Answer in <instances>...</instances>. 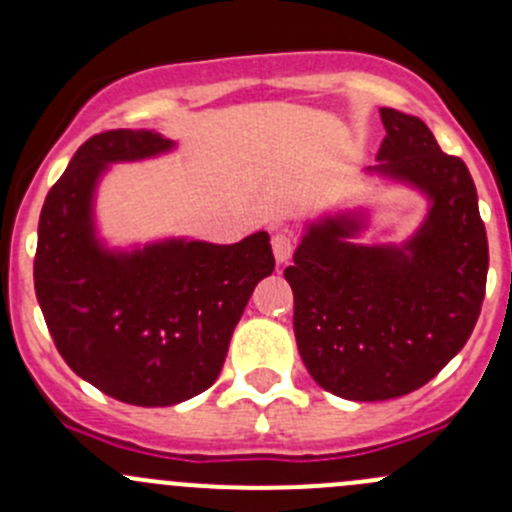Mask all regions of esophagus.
Masks as SVG:
<instances>
[{"label":"esophagus","instance_id":"34e87169","mask_svg":"<svg viewBox=\"0 0 512 512\" xmlns=\"http://www.w3.org/2000/svg\"><path fill=\"white\" fill-rule=\"evenodd\" d=\"M272 252H275L277 262H287L294 252V237L287 232H275L272 235Z\"/></svg>","mask_w":512,"mask_h":512}]
</instances>
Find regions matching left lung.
Masks as SVG:
<instances>
[{"label":"left lung","instance_id":"8db88e82","mask_svg":"<svg viewBox=\"0 0 512 512\" xmlns=\"http://www.w3.org/2000/svg\"><path fill=\"white\" fill-rule=\"evenodd\" d=\"M386 138L374 173L431 198L404 247L347 242L349 218L312 225L285 280L299 356L322 389L386 401L433 379L471 337L485 297L488 237L466 163L441 151L421 118L381 108Z\"/></svg>","mask_w":512,"mask_h":512}]
</instances>
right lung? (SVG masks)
<instances>
[{
	"label": "right lung",
	"mask_w": 512,
	"mask_h": 512,
	"mask_svg": "<svg viewBox=\"0 0 512 512\" xmlns=\"http://www.w3.org/2000/svg\"><path fill=\"white\" fill-rule=\"evenodd\" d=\"M170 146L151 131L96 133L51 185L39 218L34 289L56 349L81 379L133 406H173L210 389L252 289L275 270L267 232L235 245L101 250L91 223L98 175Z\"/></svg>",
	"instance_id": "add662e5"
}]
</instances>
